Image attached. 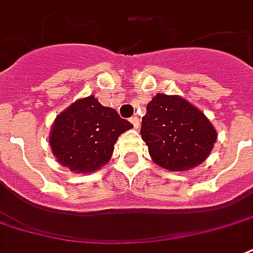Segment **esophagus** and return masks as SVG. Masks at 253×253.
<instances>
[{
  "mask_svg": "<svg viewBox=\"0 0 253 253\" xmlns=\"http://www.w3.org/2000/svg\"><path fill=\"white\" fill-rule=\"evenodd\" d=\"M130 122L132 123V126L135 127V128H138L139 127V125H141V119L138 117H132L131 119H130Z\"/></svg>",
  "mask_w": 253,
  "mask_h": 253,
  "instance_id": "esophagus-1",
  "label": "esophagus"
}]
</instances>
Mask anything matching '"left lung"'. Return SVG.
Returning a JSON list of instances; mask_svg holds the SVG:
<instances>
[{"label":"left lung","mask_w":253,"mask_h":253,"mask_svg":"<svg viewBox=\"0 0 253 253\" xmlns=\"http://www.w3.org/2000/svg\"><path fill=\"white\" fill-rule=\"evenodd\" d=\"M141 135L155 164L171 171L204 162L217 138L214 127L198 108L179 96L164 93L147 104Z\"/></svg>","instance_id":"left-lung-1"}]
</instances>
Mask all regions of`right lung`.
I'll list each match as a JSON object with an SVG mask.
<instances>
[{
    "label": "right lung",
    "mask_w": 253,
    "mask_h": 253,
    "mask_svg": "<svg viewBox=\"0 0 253 253\" xmlns=\"http://www.w3.org/2000/svg\"><path fill=\"white\" fill-rule=\"evenodd\" d=\"M132 125L95 96L74 103L56 118L50 147L60 164L78 173H89L107 164L118 138Z\"/></svg>",
    "instance_id": "right-lung-1"
}]
</instances>
